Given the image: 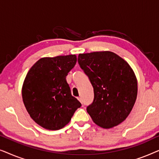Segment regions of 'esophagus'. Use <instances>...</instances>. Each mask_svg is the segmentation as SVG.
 <instances>
[{"label": "esophagus", "instance_id": "obj_1", "mask_svg": "<svg viewBox=\"0 0 159 159\" xmlns=\"http://www.w3.org/2000/svg\"><path fill=\"white\" fill-rule=\"evenodd\" d=\"M77 99L79 100L80 102H81V103H82V98H81V97H79V98H78Z\"/></svg>", "mask_w": 159, "mask_h": 159}]
</instances>
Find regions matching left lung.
<instances>
[{"mask_svg":"<svg viewBox=\"0 0 159 159\" xmlns=\"http://www.w3.org/2000/svg\"><path fill=\"white\" fill-rule=\"evenodd\" d=\"M78 63L94 90L93 102L87 107L93 121L104 129L125 121L138 95V81L129 64L111 51L80 53Z\"/></svg>","mask_w":159,"mask_h":159,"instance_id":"1","label":"left lung"}]
</instances>
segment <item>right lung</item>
I'll use <instances>...</instances> for the list:
<instances>
[{
	"mask_svg": "<svg viewBox=\"0 0 159 159\" xmlns=\"http://www.w3.org/2000/svg\"><path fill=\"white\" fill-rule=\"evenodd\" d=\"M76 62V55L42 58L27 74L21 90L24 104L30 117L45 129H61L82 106L66 80Z\"/></svg>",
	"mask_w": 159,
	"mask_h": 159,
	"instance_id": "obj_1",
	"label": "right lung"
}]
</instances>
